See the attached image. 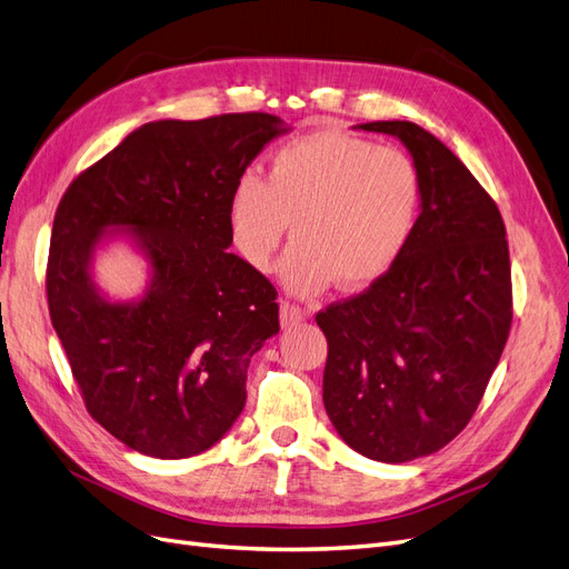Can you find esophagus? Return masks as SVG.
Wrapping results in <instances>:
<instances>
[{
    "label": "esophagus",
    "mask_w": 569,
    "mask_h": 569,
    "mask_svg": "<svg viewBox=\"0 0 569 569\" xmlns=\"http://www.w3.org/2000/svg\"><path fill=\"white\" fill-rule=\"evenodd\" d=\"M303 320H306V311H303V308H299V306H295V303H289V301H282V303H280V322H282L284 330H287V327H295V325L303 322Z\"/></svg>",
    "instance_id": "obj_1"
}]
</instances>
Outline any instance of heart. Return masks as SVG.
<instances>
[{
	"label": "heart",
	"instance_id": "heart-1",
	"mask_svg": "<svg viewBox=\"0 0 569 569\" xmlns=\"http://www.w3.org/2000/svg\"><path fill=\"white\" fill-rule=\"evenodd\" d=\"M420 170L406 151L322 130L274 151L268 180L247 173L230 197V232L268 270L295 222L280 282L297 297L368 289L391 270L418 226Z\"/></svg>",
	"mask_w": 569,
	"mask_h": 569
}]
</instances>
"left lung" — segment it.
Instances as JSON below:
<instances>
[{
    "mask_svg": "<svg viewBox=\"0 0 569 569\" xmlns=\"http://www.w3.org/2000/svg\"><path fill=\"white\" fill-rule=\"evenodd\" d=\"M358 130L401 140L422 178L418 226L385 278L316 316L322 401L360 456L408 462L456 439L485 396L512 320L506 226L456 153L410 120Z\"/></svg>",
    "mask_w": 569,
    "mask_h": 569,
    "instance_id": "1",
    "label": "left lung"
}]
</instances>
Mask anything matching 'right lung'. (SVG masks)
Instances as JSON below:
<instances>
[{
	"label": "right lung",
	"mask_w": 569,
	"mask_h": 569,
	"mask_svg": "<svg viewBox=\"0 0 569 569\" xmlns=\"http://www.w3.org/2000/svg\"><path fill=\"white\" fill-rule=\"evenodd\" d=\"M289 130L270 113L153 120L66 189L47 266L51 325L90 416L132 451L197 456L244 410L251 356L280 322L278 291L228 251L230 197ZM116 236L148 261L130 302L93 280Z\"/></svg>",
	"instance_id": "obj_1"
}]
</instances>
